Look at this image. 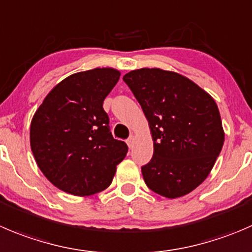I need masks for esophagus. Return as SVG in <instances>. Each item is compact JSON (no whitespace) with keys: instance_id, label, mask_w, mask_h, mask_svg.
I'll return each mask as SVG.
<instances>
[{"instance_id":"34e87169","label":"esophagus","mask_w":252,"mask_h":252,"mask_svg":"<svg viewBox=\"0 0 252 252\" xmlns=\"http://www.w3.org/2000/svg\"><path fill=\"white\" fill-rule=\"evenodd\" d=\"M126 144H128L129 149H133L134 144H135V136H134V135L129 136V139H128V140H126Z\"/></svg>"}]
</instances>
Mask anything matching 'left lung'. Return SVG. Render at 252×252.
I'll use <instances>...</instances> for the list:
<instances>
[{"label":"left lung","mask_w":252,"mask_h":252,"mask_svg":"<svg viewBox=\"0 0 252 252\" xmlns=\"http://www.w3.org/2000/svg\"><path fill=\"white\" fill-rule=\"evenodd\" d=\"M143 108L154 155L141 167L151 191L178 198L211 173L224 144L220 113L213 97L183 75L158 67L123 76Z\"/></svg>","instance_id":"8db88e82"}]
</instances>
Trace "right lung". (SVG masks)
Instances as JSON below:
<instances>
[{
	"label": "right lung",
	"instance_id": "add662e5",
	"mask_svg": "<svg viewBox=\"0 0 252 252\" xmlns=\"http://www.w3.org/2000/svg\"><path fill=\"white\" fill-rule=\"evenodd\" d=\"M121 71L76 72L46 94L31 123V149L43 175L61 191L91 196L112 183L128 146L109 130L103 101Z\"/></svg>",
	"mask_w": 252,
	"mask_h": 252
}]
</instances>
